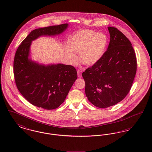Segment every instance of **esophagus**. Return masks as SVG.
Masks as SVG:
<instances>
[{"mask_svg":"<svg viewBox=\"0 0 152 152\" xmlns=\"http://www.w3.org/2000/svg\"><path fill=\"white\" fill-rule=\"evenodd\" d=\"M77 76L79 77H81V72L79 70L77 71Z\"/></svg>","mask_w":152,"mask_h":152,"instance_id":"1","label":"esophagus"}]
</instances>
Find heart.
I'll return each instance as SVG.
<instances>
[{
  "label": "heart",
  "mask_w": 152,
  "mask_h": 152,
  "mask_svg": "<svg viewBox=\"0 0 152 152\" xmlns=\"http://www.w3.org/2000/svg\"><path fill=\"white\" fill-rule=\"evenodd\" d=\"M108 44V38L103 34H97L91 30H82L71 38L66 54L72 64L78 59L73 53L80 54L81 63L87 66L95 64L102 57Z\"/></svg>",
  "instance_id": "b5f03b06"
}]
</instances>
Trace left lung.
Masks as SVG:
<instances>
[{"instance_id": "1", "label": "left lung", "mask_w": 152, "mask_h": 152, "mask_svg": "<svg viewBox=\"0 0 152 152\" xmlns=\"http://www.w3.org/2000/svg\"><path fill=\"white\" fill-rule=\"evenodd\" d=\"M110 42L100 59L82 76L89 102L105 108L122 101L129 93L137 70V60L129 39L115 27H108Z\"/></svg>"}]
</instances>
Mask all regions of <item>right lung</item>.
Returning <instances> with one entry per match:
<instances>
[{"mask_svg":"<svg viewBox=\"0 0 152 152\" xmlns=\"http://www.w3.org/2000/svg\"><path fill=\"white\" fill-rule=\"evenodd\" d=\"M68 24L32 31L19 46L15 55L14 73L16 87L32 105L45 109L58 108L77 78L76 69L63 64L45 65L30 58L32 42L41 36H55L63 33Z\"/></svg>","mask_w":152,"mask_h":152,"instance_id":"add662e5","label":"right lung"}]
</instances>
